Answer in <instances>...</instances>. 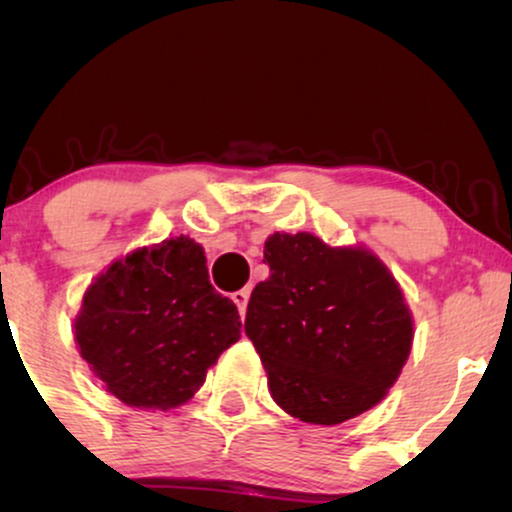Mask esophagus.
Masks as SVG:
<instances>
[{
    "label": "esophagus",
    "mask_w": 512,
    "mask_h": 512,
    "mask_svg": "<svg viewBox=\"0 0 512 512\" xmlns=\"http://www.w3.org/2000/svg\"><path fill=\"white\" fill-rule=\"evenodd\" d=\"M231 298H233V303L238 305L240 317H245V310H248V301H250V291L248 289H240V291L233 293Z\"/></svg>",
    "instance_id": "34e87169"
}]
</instances>
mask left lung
<instances>
[{
    "instance_id": "obj_1",
    "label": "left lung",
    "mask_w": 512,
    "mask_h": 512,
    "mask_svg": "<svg viewBox=\"0 0 512 512\" xmlns=\"http://www.w3.org/2000/svg\"><path fill=\"white\" fill-rule=\"evenodd\" d=\"M264 262L269 279L252 291L245 334L274 402L322 426L373 409L395 385L414 339L390 269L366 248H332L313 233H274Z\"/></svg>"
}]
</instances>
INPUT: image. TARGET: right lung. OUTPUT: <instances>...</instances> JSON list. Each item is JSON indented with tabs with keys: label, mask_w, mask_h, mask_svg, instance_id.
<instances>
[{
	"label": "right lung",
	"mask_w": 512,
	"mask_h": 512,
	"mask_svg": "<svg viewBox=\"0 0 512 512\" xmlns=\"http://www.w3.org/2000/svg\"><path fill=\"white\" fill-rule=\"evenodd\" d=\"M79 354L105 390L137 409H173L240 339L233 301L209 284L192 238H168L93 279L74 320Z\"/></svg>",
	"instance_id": "right-lung-1"
}]
</instances>
